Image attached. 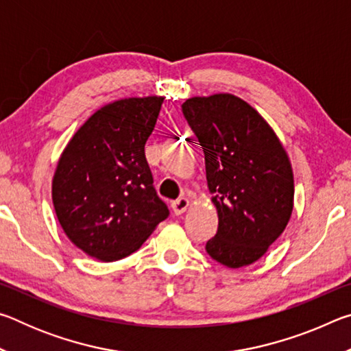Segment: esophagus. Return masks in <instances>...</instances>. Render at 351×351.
<instances>
[{
  "label": "esophagus",
  "mask_w": 351,
  "mask_h": 351,
  "mask_svg": "<svg viewBox=\"0 0 351 351\" xmlns=\"http://www.w3.org/2000/svg\"><path fill=\"white\" fill-rule=\"evenodd\" d=\"M171 209L176 213V215H182L184 212L189 209V199L187 198H180L176 199L173 204H171Z\"/></svg>",
  "instance_id": "1"
}]
</instances>
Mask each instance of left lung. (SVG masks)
Segmentation results:
<instances>
[{
	"label": "left lung",
	"mask_w": 351,
	"mask_h": 351,
	"mask_svg": "<svg viewBox=\"0 0 351 351\" xmlns=\"http://www.w3.org/2000/svg\"><path fill=\"white\" fill-rule=\"evenodd\" d=\"M182 112L204 152L218 213L206 251L228 268L252 265L282 235L294 209L288 153L265 117L234 94L190 97Z\"/></svg>",
	"instance_id": "8db88e82"
}]
</instances>
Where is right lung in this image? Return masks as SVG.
Masks as SVG:
<instances>
[{"instance_id": "obj_1", "label": "right lung", "mask_w": 351, "mask_h": 351, "mask_svg": "<svg viewBox=\"0 0 351 351\" xmlns=\"http://www.w3.org/2000/svg\"><path fill=\"white\" fill-rule=\"evenodd\" d=\"M162 102V96H147L104 105L58 158L52 178L56 215L68 239L90 257H128L169 217L144 152Z\"/></svg>"}]
</instances>
